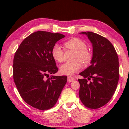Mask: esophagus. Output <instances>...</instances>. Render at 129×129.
<instances>
[{"label": "esophagus", "instance_id": "esophagus-1", "mask_svg": "<svg viewBox=\"0 0 129 129\" xmlns=\"http://www.w3.org/2000/svg\"><path fill=\"white\" fill-rule=\"evenodd\" d=\"M75 80V77H72V76H69V77H68V82L70 83V82H73V81H74Z\"/></svg>", "mask_w": 129, "mask_h": 129}]
</instances>
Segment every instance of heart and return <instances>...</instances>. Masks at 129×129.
<instances>
[{"instance_id":"obj_1","label":"heart","mask_w":129,"mask_h":129,"mask_svg":"<svg viewBox=\"0 0 129 129\" xmlns=\"http://www.w3.org/2000/svg\"><path fill=\"white\" fill-rule=\"evenodd\" d=\"M66 49L75 51L74 59L75 61L68 62L61 65L60 68L61 73L65 75H72L80 70L83 68V63H87L90 61L92 54L87 48L86 43L79 38H73L64 42ZM52 56L58 62L64 60V50L58 45H55L52 49Z\"/></svg>"}]
</instances>
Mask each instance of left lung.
Masks as SVG:
<instances>
[{
	"instance_id": "left-lung-1",
	"label": "left lung",
	"mask_w": 129,
	"mask_h": 129,
	"mask_svg": "<svg viewBox=\"0 0 129 129\" xmlns=\"http://www.w3.org/2000/svg\"><path fill=\"white\" fill-rule=\"evenodd\" d=\"M82 33L87 35L92 43L93 57L90 66L79 74L84 79H78L79 95L84 106L96 109L108 103L116 91L119 79V58L112 43L105 37L91 31Z\"/></svg>"
}]
</instances>
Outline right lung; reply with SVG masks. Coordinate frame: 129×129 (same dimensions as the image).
I'll return each instance as SVG.
<instances>
[{"instance_id":"add662e5","label":"right lung","mask_w":129,"mask_h":129,"mask_svg":"<svg viewBox=\"0 0 129 129\" xmlns=\"http://www.w3.org/2000/svg\"><path fill=\"white\" fill-rule=\"evenodd\" d=\"M60 33L38 31L23 40L13 59V80L26 103L40 110L55 105L67 82L66 76H50L58 71L52 49Z\"/></svg>"}]
</instances>
